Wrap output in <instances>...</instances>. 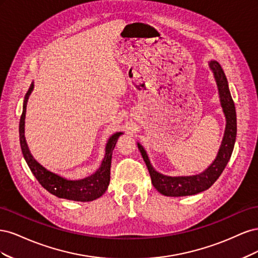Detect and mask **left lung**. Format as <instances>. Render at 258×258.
<instances>
[{
	"label": "left lung",
	"mask_w": 258,
	"mask_h": 258,
	"mask_svg": "<svg viewBox=\"0 0 258 258\" xmlns=\"http://www.w3.org/2000/svg\"><path fill=\"white\" fill-rule=\"evenodd\" d=\"M209 67L211 71L213 72L217 85L218 95H220L221 99V105L226 117V128L222 145L212 165L202 173L192 176L163 175L153 168L143 146L138 143V147L146 163L154 187L160 194L168 197L190 196V195H196L210 188L215 183L216 179L220 177L225 167L227 166L231 157L233 146H235L237 136V117L235 103H233L228 88V82L218 62L210 61Z\"/></svg>",
	"instance_id": "1"
}]
</instances>
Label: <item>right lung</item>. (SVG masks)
<instances>
[{
    "instance_id": "right-lung-1",
    "label": "right lung",
    "mask_w": 258,
    "mask_h": 258,
    "mask_svg": "<svg viewBox=\"0 0 258 258\" xmlns=\"http://www.w3.org/2000/svg\"><path fill=\"white\" fill-rule=\"evenodd\" d=\"M33 84H31L28 92L26 93L25 100H23V108L19 122V138H20V146L30 170L36 177L40 184L46 190L54 195L59 198H63L68 200L74 201H92L102 196L107 189V186L110 184V172H111V161H112V153L116 145L117 140L122 135V132H116L113 135L105 147V156L101 163V167L96 171V173L90 176L85 177L83 179H68L62 177L56 173H52L47 169H45L40 165L31 155L28 144L25 138V118H26V110L27 102L29 96L33 90Z\"/></svg>"
}]
</instances>
